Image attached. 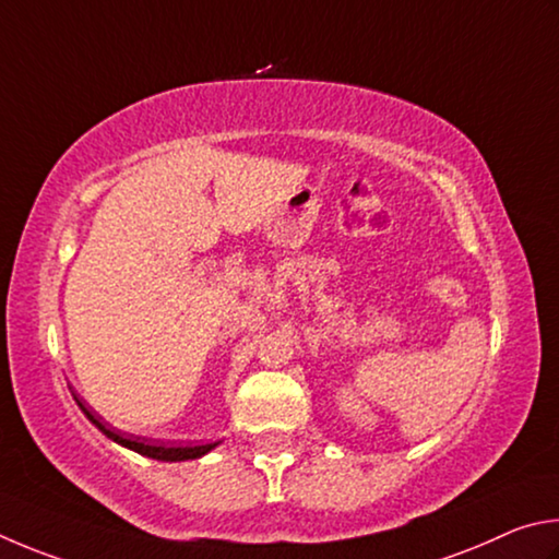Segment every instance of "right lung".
I'll list each match as a JSON object with an SVG mask.
<instances>
[{
    "label": "right lung",
    "mask_w": 559,
    "mask_h": 559,
    "mask_svg": "<svg viewBox=\"0 0 559 559\" xmlns=\"http://www.w3.org/2000/svg\"><path fill=\"white\" fill-rule=\"evenodd\" d=\"M75 403H78V407L83 409V415L91 419V423L100 429V432L105 435V437H110L112 442H117V444H122V447H127V449H132V452H136V454H142V456H150V459H159V462H189V459H199V456H203V454H209L211 449H215L218 447V442H213V444H193V447H166V444H152V442H146V439H127L124 435H120V432H115V429L107 425V423H103V417H97L93 409H87L85 405H83V400H78L75 397Z\"/></svg>",
    "instance_id": "add662e5"
}]
</instances>
